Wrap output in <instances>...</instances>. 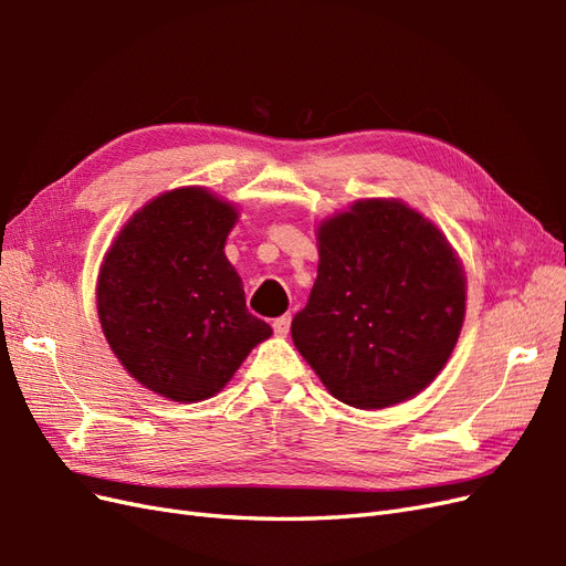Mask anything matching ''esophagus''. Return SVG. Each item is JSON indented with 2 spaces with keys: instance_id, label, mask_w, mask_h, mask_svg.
<instances>
[{
  "instance_id": "obj_1",
  "label": "esophagus",
  "mask_w": 566,
  "mask_h": 566,
  "mask_svg": "<svg viewBox=\"0 0 566 566\" xmlns=\"http://www.w3.org/2000/svg\"><path fill=\"white\" fill-rule=\"evenodd\" d=\"M273 333H276L279 337H285L290 333V314L279 316L276 321H273Z\"/></svg>"
}]
</instances>
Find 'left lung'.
I'll list each match as a JSON object with an SVG mask.
<instances>
[{"mask_svg":"<svg viewBox=\"0 0 566 566\" xmlns=\"http://www.w3.org/2000/svg\"><path fill=\"white\" fill-rule=\"evenodd\" d=\"M318 276L293 342L342 403L413 399L451 358L468 279L434 221L397 198H361L316 229Z\"/></svg>","mask_w":566,"mask_h":566,"instance_id":"8db88e82","label":"left lung"}]
</instances>
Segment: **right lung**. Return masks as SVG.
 Segmentation results:
<instances>
[{"label":"right lung","mask_w":566,"mask_h":566,"mask_svg":"<svg viewBox=\"0 0 566 566\" xmlns=\"http://www.w3.org/2000/svg\"><path fill=\"white\" fill-rule=\"evenodd\" d=\"M238 217L210 188L179 186L136 210L101 262V331L132 378L169 401L214 397L273 333L227 260Z\"/></svg>","instance_id":"right-lung-1"}]
</instances>
